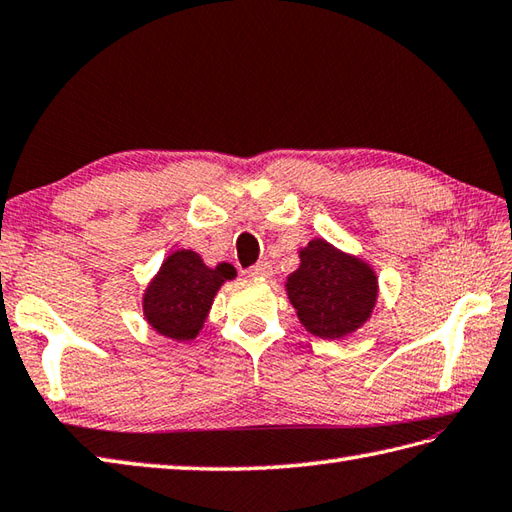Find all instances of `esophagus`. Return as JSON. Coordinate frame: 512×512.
Instances as JSON below:
<instances>
[{
    "instance_id": "obj_1",
    "label": "esophagus",
    "mask_w": 512,
    "mask_h": 512,
    "mask_svg": "<svg viewBox=\"0 0 512 512\" xmlns=\"http://www.w3.org/2000/svg\"><path fill=\"white\" fill-rule=\"evenodd\" d=\"M246 273L248 277H255V279H268L273 275V266H270V262H259L255 266H250Z\"/></svg>"
}]
</instances>
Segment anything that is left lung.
Masks as SVG:
<instances>
[{
	"label": "left lung",
	"instance_id": "1",
	"mask_svg": "<svg viewBox=\"0 0 512 512\" xmlns=\"http://www.w3.org/2000/svg\"><path fill=\"white\" fill-rule=\"evenodd\" d=\"M286 293L310 335L344 339L373 315L379 284L364 259L315 237L299 248V268L288 275Z\"/></svg>",
	"mask_w": 512,
	"mask_h": 512
}]
</instances>
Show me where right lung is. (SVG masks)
Returning a JSON list of instances; mask_svg holds the SVG:
<instances>
[{"mask_svg":"<svg viewBox=\"0 0 512 512\" xmlns=\"http://www.w3.org/2000/svg\"><path fill=\"white\" fill-rule=\"evenodd\" d=\"M235 275L226 262L210 268L195 250H173L144 290V319L159 335L190 342L204 328L217 290Z\"/></svg>","mask_w":512,"mask_h":512,"instance_id":"1","label":"right lung"}]
</instances>
